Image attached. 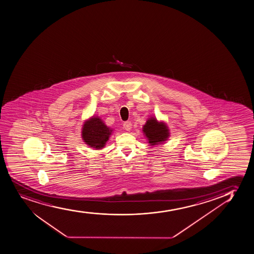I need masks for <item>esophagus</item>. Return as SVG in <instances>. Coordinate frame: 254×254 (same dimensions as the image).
<instances>
[{
	"instance_id": "34e87169",
	"label": "esophagus",
	"mask_w": 254,
	"mask_h": 254,
	"mask_svg": "<svg viewBox=\"0 0 254 254\" xmlns=\"http://www.w3.org/2000/svg\"><path fill=\"white\" fill-rule=\"evenodd\" d=\"M131 126L132 125H131V123L130 121H127V122L123 123V127H124V129L127 130V131H130V130H131Z\"/></svg>"
}]
</instances>
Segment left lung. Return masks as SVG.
I'll return each mask as SVG.
<instances>
[{"mask_svg":"<svg viewBox=\"0 0 254 254\" xmlns=\"http://www.w3.org/2000/svg\"><path fill=\"white\" fill-rule=\"evenodd\" d=\"M143 132L152 146L164 142L169 136V130L163 123H158L155 118H149L143 126Z\"/></svg>","mask_w":254,"mask_h":254,"instance_id":"left-lung-1","label":"left lung"}]
</instances>
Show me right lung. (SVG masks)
I'll use <instances>...</instances> for the list:
<instances>
[{"label": "right lung", "mask_w": 254, "mask_h": 254, "mask_svg": "<svg viewBox=\"0 0 254 254\" xmlns=\"http://www.w3.org/2000/svg\"><path fill=\"white\" fill-rule=\"evenodd\" d=\"M112 131L100 118H93L84 124L82 138L90 147L99 149L105 146Z\"/></svg>", "instance_id": "obj_1"}]
</instances>
